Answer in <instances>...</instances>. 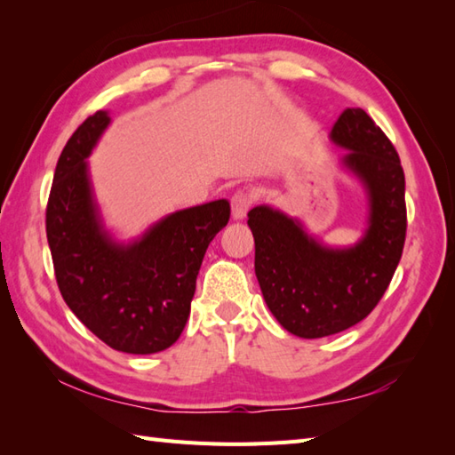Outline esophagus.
<instances>
[{"label": "esophagus", "instance_id": "obj_1", "mask_svg": "<svg viewBox=\"0 0 455 455\" xmlns=\"http://www.w3.org/2000/svg\"><path fill=\"white\" fill-rule=\"evenodd\" d=\"M253 195L249 190H237V193L231 196V214L235 220H243L247 216L249 208L253 206Z\"/></svg>", "mask_w": 455, "mask_h": 455}]
</instances>
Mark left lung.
I'll list each match as a JSON object with an SVG mask.
<instances>
[{
	"label": "left lung",
	"mask_w": 455,
	"mask_h": 455,
	"mask_svg": "<svg viewBox=\"0 0 455 455\" xmlns=\"http://www.w3.org/2000/svg\"><path fill=\"white\" fill-rule=\"evenodd\" d=\"M331 140L348 151L342 165L370 200L366 235L348 249H329L298 220L257 206L247 224L255 237V272L272 315L291 335L321 339L368 317L386 294L407 234L405 173L389 138L362 108H347Z\"/></svg>",
	"instance_id": "left-lung-1"
}]
</instances>
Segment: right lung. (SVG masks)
Here are the masks:
<instances>
[{
    "label": "right lung",
    "instance_id": "right-lung-1",
    "mask_svg": "<svg viewBox=\"0 0 455 455\" xmlns=\"http://www.w3.org/2000/svg\"><path fill=\"white\" fill-rule=\"evenodd\" d=\"M105 110L68 140L46 204V237L68 307L110 348L154 355L183 332L210 241L229 220V202L179 210L123 245L103 229L87 157L105 132Z\"/></svg>",
    "mask_w": 455,
    "mask_h": 455
}]
</instances>
